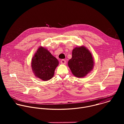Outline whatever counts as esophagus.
Masks as SVG:
<instances>
[{"instance_id": "1", "label": "esophagus", "mask_w": 124, "mask_h": 124, "mask_svg": "<svg viewBox=\"0 0 124 124\" xmlns=\"http://www.w3.org/2000/svg\"><path fill=\"white\" fill-rule=\"evenodd\" d=\"M66 63V61L64 59H62L61 61V63L62 64H65Z\"/></svg>"}]
</instances>
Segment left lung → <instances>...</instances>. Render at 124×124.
Returning a JSON list of instances; mask_svg holds the SVG:
<instances>
[{
    "mask_svg": "<svg viewBox=\"0 0 124 124\" xmlns=\"http://www.w3.org/2000/svg\"><path fill=\"white\" fill-rule=\"evenodd\" d=\"M94 59L91 53L86 47H75L72 57L68 61V66L72 74L77 78H83L90 73L94 67Z\"/></svg>",
    "mask_w": 124,
    "mask_h": 124,
    "instance_id": "1",
    "label": "left lung"
}]
</instances>
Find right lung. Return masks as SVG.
<instances>
[{"label": "right lung", "instance_id": "1", "mask_svg": "<svg viewBox=\"0 0 124 124\" xmlns=\"http://www.w3.org/2000/svg\"><path fill=\"white\" fill-rule=\"evenodd\" d=\"M31 62L35 76L44 81L49 80L54 77V70L59 64L58 60L43 46L38 48Z\"/></svg>", "mask_w": 124, "mask_h": 124}]
</instances>
